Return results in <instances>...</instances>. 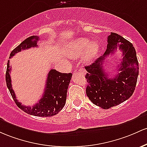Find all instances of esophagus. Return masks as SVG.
Segmentation results:
<instances>
[{
	"label": "esophagus",
	"instance_id": "1",
	"mask_svg": "<svg viewBox=\"0 0 147 147\" xmlns=\"http://www.w3.org/2000/svg\"><path fill=\"white\" fill-rule=\"evenodd\" d=\"M80 71H82V72H85V69H84L83 68H80Z\"/></svg>",
	"mask_w": 147,
	"mask_h": 147
}]
</instances>
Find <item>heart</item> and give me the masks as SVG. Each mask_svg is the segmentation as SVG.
<instances>
[{
  "label": "heart",
  "mask_w": 147,
  "mask_h": 147,
  "mask_svg": "<svg viewBox=\"0 0 147 147\" xmlns=\"http://www.w3.org/2000/svg\"><path fill=\"white\" fill-rule=\"evenodd\" d=\"M99 50V46L96 42H89L88 39L80 38L69 47L68 54L74 57H78L85 51L83 60L85 62H90L96 55Z\"/></svg>",
  "instance_id": "heart-1"
}]
</instances>
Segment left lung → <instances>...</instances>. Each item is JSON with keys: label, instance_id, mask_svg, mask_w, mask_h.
<instances>
[{"label": "left lung", "instance_id": "obj_1", "mask_svg": "<svg viewBox=\"0 0 147 147\" xmlns=\"http://www.w3.org/2000/svg\"><path fill=\"white\" fill-rule=\"evenodd\" d=\"M117 47L123 52V57L117 70L121 72L113 79H109L103 69V62L107 56L114 53ZM85 69L87 96L94 105L108 109L128 99L136 89L139 74L136 49L121 35L111 32L104 54L92 65L86 66Z\"/></svg>", "mask_w": 147, "mask_h": 147}]
</instances>
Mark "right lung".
I'll use <instances>...</instances> for the list:
<instances>
[{"label": "right lung", "mask_w": 147, "mask_h": 147, "mask_svg": "<svg viewBox=\"0 0 147 147\" xmlns=\"http://www.w3.org/2000/svg\"><path fill=\"white\" fill-rule=\"evenodd\" d=\"M38 40L39 37L37 36L33 35L28 37L11 52L9 59L21 50L37 47ZM11 70L9 60H8L5 74L7 87L16 105L25 113L37 117H51L57 115L64 108L67 99V89L71 79V74H62L55 69H51L48 74L45 90L42 98L38 103L31 107L22 105L16 99L15 93L11 87Z\"/></svg>", "instance_id": "obj_1"}]
</instances>
